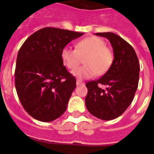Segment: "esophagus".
Listing matches in <instances>:
<instances>
[{"instance_id": "obj_1", "label": "esophagus", "mask_w": 154, "mask_h": 154, "mask_svg": "<svg viewBox=\"0 0 154 154\" xmlns=\"http://www.w3.org/2000/svg\"><path fill=\"white\" fill-rule=\"evenodd\" d=\"M83 84H84V82H83L80 81V80H77V81H76V85H83Z\"/></svg>"}]
</instances>
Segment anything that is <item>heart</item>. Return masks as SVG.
I'll use <instances>...</instances> for the list:
<instances>
[{
  "mask_svg": "<svg viewBox=\"0 0 154 154\" xmlns=\"http://www.w3.org/2000/svg\"><path fill=\"white\" fill-rule=\"evenodd\" d=\"M84 59L85 66L76 69L81 58ZM61 57L68 69L73 70L72 74L79 79L92 78L96 74L103 75L109 70L113 61L112 51L106 46L104 40L96 36L87 37L79 41L75 49L65 47Z\"/></svg>",
  "mask_w": 154,
  "mask_h": 154,
  "instance_id": "1",
  "label": "heart"
}]
</instances>
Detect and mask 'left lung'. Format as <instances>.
I'll return each instance as SVG.
<instances>
[{"mask_svg": "<svg viewBox=\"0 0 154 154\" xmlns=\"http://www.w3.org/2000/svg\"><path fill=\"white\" fill-rule=\"evenodd\" d=\"M109 39L113 48L114 59L106 74L85 84L88 93L85 106L94 116L103 120L119 117L131 104L138 87L140 62L133 48L112 32L96 33ZM106 85V91L99 88Z\"/></svg>", "mask_w": 154, "mask_h": 154, "instance_id": "left-lung-1", "label": "left lung"}]
</instances>
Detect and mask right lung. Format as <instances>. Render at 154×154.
Here are the masks:
<instances>
[{"label":"right lung","mask_w":154,"mask_h":154,"mask_svg":"<svg viewBox=\"0 0 154 154\" xmlns=\"http://www.w3.org/2000/svg\"><path fill=\"white\" fill-rule=\"evenodd\" d=\"M79 33L44 28L28 37L19 49L14 80L19 100L31 116L51 122L65 112L76 79L67 71L62 50Z\"/></svg>","instance_id":"1"}]
</instances>
